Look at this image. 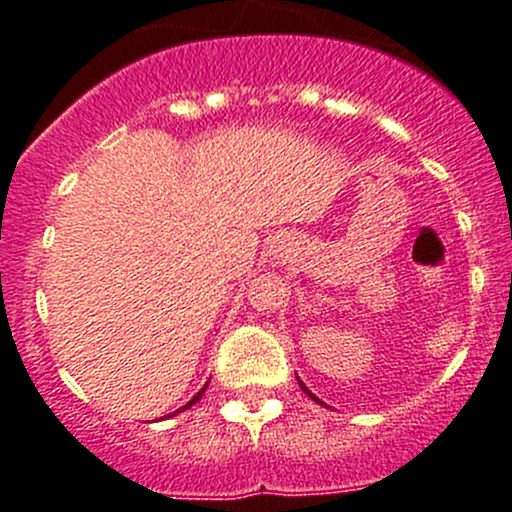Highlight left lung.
<instances>
[{
	"instance_id": "obj_1",
	"label": "left lung",
	"mask_w": 512,
	"mask_h": 512,
	"mask_svg": "<svg viewBox=\"0 0 512 512\" xmlns=\"http://www.w3.org/2000/svg\"><path fill=\"white\" fill-rule=\"evenodd\" d=\"M299 386H302V391H304V394H307V396H312V399H314V401H319V399H317V396H314V394H312V391H309V389H307V386H304V384H302V381H299Z\"/></svg>"
}]
</instances>
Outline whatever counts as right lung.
Segmentation results:
<instances>
[{
	"mask_svg": "<svg viewBox=\"0 0 512 512\" xmlns=\"http://www.w3.org/2000/svg\"><path fill=\"white\" fill-rule=\"evenodd\" d=\"M205 389H208V384H205V386H203V389H200V391H198V394H195V396H193V399H190V401H188V404H185V406H180V409H178V411H175V414H180V411H185V409H190V406H193V404H198V401H200V399H203ZM170 416H173V414H170Z\"/></svg>",
	"mask_w": 512,
	"mask_h": 512,
	"instance_id": "add662e5",
	"label": "right lung"
}]
</instances>
